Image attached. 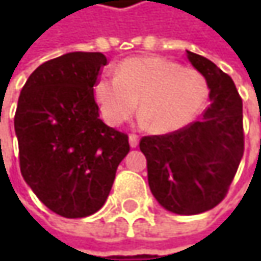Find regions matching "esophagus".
<instances>
[{"label": "esophagus", "mask_w": 261, "mask_h": 261, "mask_svg": "<svg viewBox=\"0 0 261 261\" xmlns=\"http://www.w3.org/2000/svg\"><path fill=\"white\" fill-rule=\"evenodd\" d=\"M130 145H131V148H136L137 145H139V136L137 134H130Z\"/></svg>", "instance_id": "1"}]
</instances>
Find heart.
<instances>
[{
  "label": "heart",
  "instance_id": "obj_1",
  "mask_svg": "<svg viewBox=\"0 0 261 261\" xmlns=\"http://www.w3.org/2000/svg\"><path fill=\"white\" fill-rule=\"evenodd\" d=\"M95 96L107 124L121 125L139 109L151 130L172 133L189 125L208 96L205 77L178 63L142 56L124 60L116 77L101 75L95 83Z\"/></svg>",
  "mask_w": 261,
  "mask_h": 261
}]
</instances>
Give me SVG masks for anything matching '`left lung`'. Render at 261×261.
Masks as SVG:
<instances>
[{
  "mask_svg": "<svg viewBox=\"0 0 261 261\" xmlns=\"http://www.w3.org/2000/svg\"><path fill=\"white\" fill-rule=\"evenodd\" d=\"M187 59L207 80L210 106L199 121L145 136L139 146L159 204L177 215H198L227 196L243 157L245 134L242 98L231 77L199 54L187 51Z\"/></svg>",
  "mask_w": 261,
  "mask_h": 261,
  "instance_id": "8db88e82",
  "label": "left lung"
}]
</instances>
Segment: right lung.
Instances as JSON below:
<instances>
[{"label":"right lung","mask_w":261,"mask_h":261,"mask_svg":"<svg viewBox=\"0 0 261 261\" xmlns=\"http://www.w3.org/2000/svg\"><path fill=\"white\" fill-rule=\"evenodd\" d=\"M101 53H68L42 63L24 84L15 113L19 166L36 196L56 215L98 212L130 151L128 136L99 119L93 86Z\"/></svg>","instance_id":"add662e5"}]
</instances>
